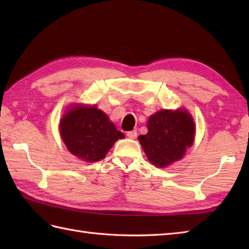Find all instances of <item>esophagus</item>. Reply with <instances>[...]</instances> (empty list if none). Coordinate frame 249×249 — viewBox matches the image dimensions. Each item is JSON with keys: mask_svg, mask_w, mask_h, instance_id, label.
<instances>
[{"mask_svg": "<svg viewBox=\"0 0 249 249\" xmlns=\"http://www.w3.org/2000/svg\"><path fill=\"white\" fill-rule=\"evenodd\" d=\"M127 137H128L129 139H136V137H137V130L134 129V130L127 131Z\"/></svg>", "mask_w": 249, "mask_h": 249, "instance_id": "34e87169", "label": "esophagus"}]
</instances>
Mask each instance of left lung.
<instances>
[{
	"label": "left lung",
	"mask_w": 249,
	"mask_h": 249,
	"mask_svg": "<svg viewBox=\"0 0 249 249\" xmlns=\"http://www.w3.org/2000/svg\"><path fill=\"white\" fill-rule=\"evenodd\" d=\"M147 134L138 137L147 160L163 168L181 160L193 144L195 123L185 110H160L147 121Z\"/></svg>",
	"instance_id": "8db88e82"
}]
</instances>
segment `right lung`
<instances>
[{
	"label": "right lung",
	"mask_w": 249,
	"mask_h": 249,
	"mask_svg": "<svg viewBox=\"0 0 249 249\" xmlns=\"http://www.w3.org/2000/svg\"><path fill=\"white\" fill-rule=\"evenodd\" d=\"M60 133L68 151L86 161L103 160L115 141L124 138L95 106L71 109L61 120Z\"/></svg>",
	"instance_id": "add662e5"
}]
</instances>
